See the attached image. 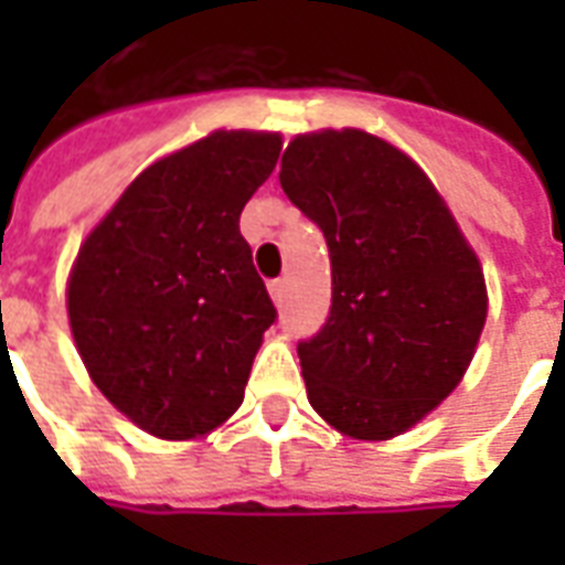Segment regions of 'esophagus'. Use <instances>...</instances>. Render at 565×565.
Here are the masks:
<instances>
[{
    "mask_svg": "<svg viewBox=\"0 0 565 565\" xmlns=\"http://www.w3.org/2000/svg\"><path fill=\"white\" fill-rule=\"evenodd\" d=\"M269 292H273V299L281 305V301L287 299V278H275V281H269Z\"/></svg>",
    "mask_w": 565,
    "mask_h": 565,
    "instance_id": "obj_1",
    "label": "esophagus"
}]
</instances>
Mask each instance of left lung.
Instances as JSON below:
<instances>
[{"instance_id": "1", "label": "left lung", "mask_w": 565, "mask_h": 565, "mask_svg": "<svg viewBox=\"0 0 565 565\" xmlns=\"http://www.w3.org/2000/svg\"><path fill=\"white\" fill-rule=\"evenodd\" d=\"M281 188L326 234L331 310L301 340L313 411L354 439H390L463 377L487 322L478 257L428 175L345 128L296 137Z\"/></svg>"}]
</instances>
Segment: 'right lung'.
<instances>
[{
	"instance_id": "1",
	"label": "right lung",
	"mask_w": 565,
	"mask_h": 565,
	"mask_svg": "<svg viewBox=\"0 0 565 565\" xmlns=\"http://www.w3.org/2000/svg\"><path fill=\"white\" fill-rule=\"evenodd\" d=\"M281 137L216 131L152 163L84 239L66 310L93 384L161 439L207 434L237 411L278 319L239 213Z\"/></svg>"
}]
</instances>
